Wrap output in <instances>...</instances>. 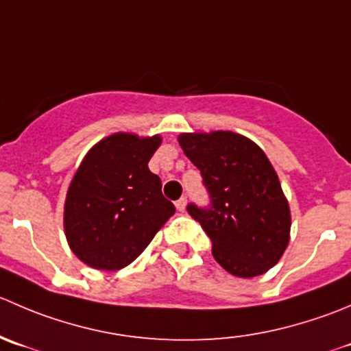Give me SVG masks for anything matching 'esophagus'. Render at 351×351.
Wrapping results in <instances>:
<instances>
[{"label": "esophagus", "mask_w": 351, "mask_h": 351, "mask_svg": "<svg viewBox=\"0 0 351 351\" xmlns=\"http://www.w3.org/2000/svg\"><path fill=\"white\" fill-rule=\"evenodd\" d=\"M175 206H176V209L180 210V213H182V210H185V206H186V197H182V199L176 200Z\"/></svg>", "instance_id": "34e87169"}]
</instances>
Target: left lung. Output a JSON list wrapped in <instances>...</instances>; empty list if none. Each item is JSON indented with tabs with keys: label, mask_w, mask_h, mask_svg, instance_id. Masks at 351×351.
<instances>
[{
	"label": "left lung",
	"mask_w": 351,
	"mask_h": 351,
	"mask_svg": "<svg viewBox=\"0 0 351 351\" xmlns=\"http://www.w3.org/2000/svg\"><path fill=\"white\" fill-rule=\"evenodd\" d=\"M186 158L202 175L207 206L190 202L223 269L238 278L264 274L290 240V207L276 171L262 149L233 132L183 134Z\"/></svg>",
	"instance_id": "obj_1"
}]
</instances>
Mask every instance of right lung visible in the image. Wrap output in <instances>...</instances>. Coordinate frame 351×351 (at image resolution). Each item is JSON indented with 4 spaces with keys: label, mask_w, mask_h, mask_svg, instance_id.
Returning <instances> with one entry per match:
<instances>
[{
    "label": "right lung",
    "mask_w": 351,
    "mask_h": 351,
    "mask_svg": "<svg viewBox=\"0 0 351 351\" xmlns=\"http://www.w3.org/2000/svg\"><path fill=\"white\" fill-rule=\"evenodd\" d=\"M158 135L114 134L94 145L70 183L64 234L73 254L94 269L118 271L151 243L175 214L147 162Z\"/></svg>",
    "instance_id": "add662e5"
}]
</instances>
